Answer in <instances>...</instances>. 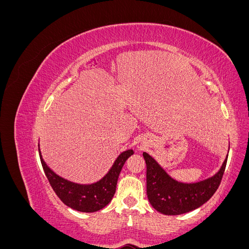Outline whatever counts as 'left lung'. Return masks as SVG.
<instances>
[{
	"label": "left lung",
	"mask_w": 249,
	"mask_h": 249,
	"mask_svg": "<svg viewBox=\"0 0 249 249\" xmlns=\"http://www.w3.org/2000/svg\"><path fill=\"white\" fill-rule=\"evenodd\" d=\"M146 163V194L155 210L164 215H180L199 208L219 187L227 166L224 160L220 170L212 178L198 183L184 184L171 178L148 154L143 153Z\"/></svg>",
	"instance_id": "left-lung-1"
}]
</instances>
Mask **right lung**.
I'll use <instances>...</instances> for the list:
<instances>
[{"mask_svg": "<svg viewBox=\"0 0 249 249\" xmlns=\"http://www.w3.org/2000/svg\"><path fill=\"white\" fill-rule=\"evenodd\" d=\"M133 154L134 152L132 149H127L120 154L109 172L99 182L90 185H80L70 182L51 170L43 161L39 150L43 171L57 196L67 207L85 213H93L100 211L111 201L116 191L119 173L127 158Z\"/></svg>", "mask_w": 249, "mask_h": 249, "instance_id": "1", "label": "right lung"}]
</instances>
